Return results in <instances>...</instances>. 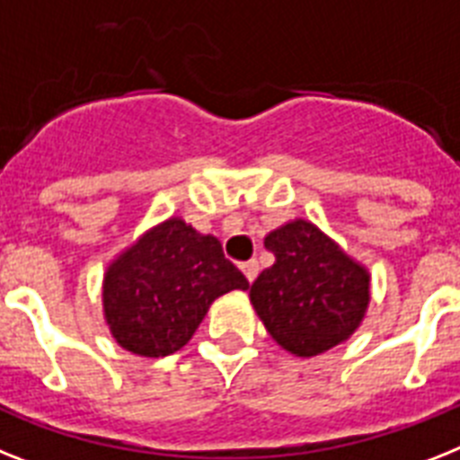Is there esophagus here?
<instances>
[{
  "instance_id": "esophagus-1",
  "label": "esophagus",
  "mask_w": 460,
  "mask_h": 460,
  "mask_svg": "<svg viewBox=\"0 0 460 460\" xmlns=\"http://www.w3.org/2000/svg\"><path fill=\"white\" fill-rule=\"evenodd\" d=\"M239 268H242L244 277H246V279H249V284H252L253 279H256V275H258V261H256V258H252V261H246V263H242V265H239Z\"/></svg>"
}]
</instances>
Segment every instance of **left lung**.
Wrapping results in <instances>:
<instances>
[{"mask_svg": "<svg viewBox=\"0 0 460 460\" xmlns=\"http://www.w3.org/2000/svg\"><path fill=\"white\" fill-rule=\"evenodd\" d=\"M263 244L275 263L256 277L249 301L272 341L307 359L350 339L371 301L369 268L305 218L270 230Z\"/></svg>", "mask_w": 460, "mask_h": 460, "instance_id": "1", "label": "left lung"}]
</instances>
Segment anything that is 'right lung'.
<instances>
[{"label": "right lung", "mask_w": 460, "mask_h": 460, "mask_svg": "<svg viewBox=\"0 0 460 460\" xmlns=\"http://www.w3.org/2000/svg\"><path fill=\"white\" fill-rule=\"evenodd\" d=\"M249 289L214 234L181 216L147 227L102 272V317L110 336L138 358L181 350L216 298Z\"/></svg>", "instance_id": "1"}]
</instances>
